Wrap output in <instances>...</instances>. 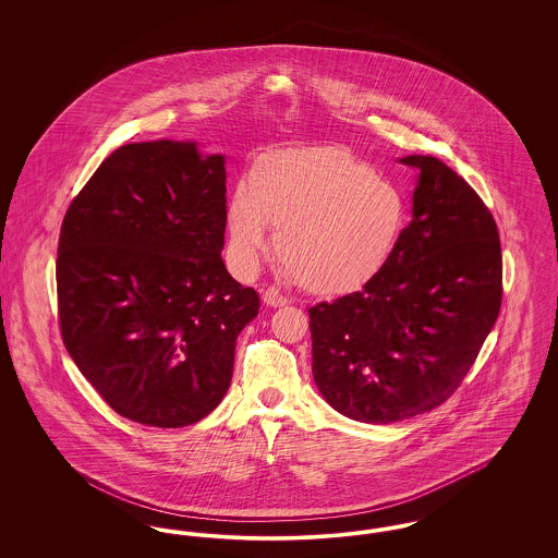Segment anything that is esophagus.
I'll use <instances>...</instances> for the list:
<instances>
[{
    "mask_svg": "<svg viewBox=\"0 0 558 558\" xmlns=\"http://www.w3.org/2000/svg\"><path fill=\"white\" fill-rule=\"evenodd\" d=\"M264 303H266L267 307H284L287 303H289V299L282 294V292L278 291V289H266L264 291Z\"/></svg>",
    "mask_w": 558,
    "mask_h": 558,
    "instance_id": "esophagus-1",
    "label": "esophagus"
}]
</instances>
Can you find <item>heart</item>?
<instances>
[{
    "label": "heart",
    "mask_w": 558,
    "mask_h": 558,
    "mask_svg": "<svg viewBox=\"0 0 558 558\" xmlns=\"http://www.w3.org/2000/svg\"><path fill=\"white\" fill-rule=\"evenodd\" d=\"M408 221L393 182L341 148L267 153L228 203L232 264L253 274L269 246L303 289L322 296L362 291L391 262Z\"/></svg>",
    "instance_id": "b5f03b06"
}]
</instances>
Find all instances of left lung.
I'll return each mask as SVG.
<instances>
[{
	"instance_id": "left-lung-1",
	"label": "left lung",
	"mask_w": 558,
	"mask_h": 558,
	"mask_svg": "<svg viewBox=\"0 0 558 558\" xmlns=\"http://www.w3.org/2000/svg\"><path fill=\"white\" fill-rule=\"evenodd\" d=\"M412 167V221L391 262L362 291L310 310L322 398L366 425L441 405L471 371L502 303L496 221L477 192L435 157Z\"/></svg>"
}]
</instances>
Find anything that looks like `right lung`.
I'll list each match as a JSON object with an SVG mask.
<instances>
[{
    "label": "right lung",
    "instance_id": "1",
    "mask_svg": "<svg viewBox=\"0 0 558 558\" xmlns=\"http://www.w3.org/2000/svg\"><path fill=\"white\" fill-rule=\"evenodd\" d=\"M226 157L198 142L117 148L64 215L62 341L108 405L133 423L194 425L228 393L259 296L223 266Z\"/></svg>",
    "mask_w": 558,
    "mask_h": 558
}]
</instances>
